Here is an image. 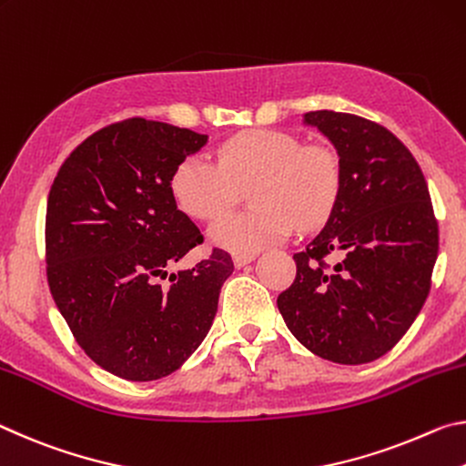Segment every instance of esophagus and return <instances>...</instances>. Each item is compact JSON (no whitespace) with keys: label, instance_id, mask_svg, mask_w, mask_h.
Wrapping results in <instances>:
<instances>
[{"label":"esophagus","instance_id":"obj_1","mask_svg":"<svg viewBox=\"0 0 466 466\" xmlns=\"http://www.w3.org/2000/svg\"><path fill=\"white\" fill-rule=\"evenodd\" d=\"M254 254H235L233 256V264L238 266V268H243V266L246 264H249V262H254Z\"/></svg>","mask_w":466,"mask_h":466}]
</instances>
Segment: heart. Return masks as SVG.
Wrapping results in <instances>:
<instances>
[{"label":"heart","instance_id":"obj_1","mask_svg":"<svg viewBox=\"0 0 466 466\" xmlns=\"http://www.w3.org/2000/svg\"><path fill=\"white\" fill-rule=\"evenodd\" d=\"M254 185L249 213H232L210 227V241L233 254H256L283 241L295 225L324 223L340 187L339 161L330 150L303 144L280 129H249L217 148V163L202 155L183 158L171 192L187 217L212 220L230 208L241 187Z\"/></svg>","mask_w":466,"mask_h":466}]
</instances>
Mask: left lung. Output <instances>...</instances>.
Wrapping results in <instances>:
<instances>
[{"instance_id": "left-lung-1", "label": "left lung", "mask_w": 466, "mask_h": 466, "mask_svg": "<svg viewBox=\"0 0 466 466\" xmlns=\"http://www.w3.org/2000/svg\"><path fill=\"white\" fill-rule=\"evenodd\" d=\"M303 124L337 148L340 187L322 231L293 256L297 277L277 305L314 355L370 363L405 337L430 293V189L409 148L380 124L337 111H309Z\"/></svg>"}]
</instances>
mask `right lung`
<instances>
[{
    "instance_id": "obj_1",
    "label": "right lung",
    "mask_w": 466,
    "mask_h": 466,
    "mask_svg": "<svg viewBox=\"0 0 466 466\" xmlns=\"http://www.w3.org/2000/svg\"><path fill=\"white\" fill-rule=\"evenodd\" d=\"M206 142V134L132 117L88 136L53 179L45 220L53 301L84 353L113 376H169L217 316L233 272L227 251L169 272L202 243L171 177Z\"/></svg>"
}]
</instances>
